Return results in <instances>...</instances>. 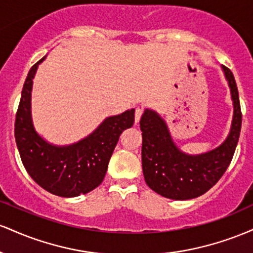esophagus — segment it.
<instances>
[{
  "mask_svg": "<svg viewBox=\"0 0 253 253\" xmlns=\"http://www.w3.org/2000/svg\"><path fill=\"white\" fill-rule=\"evenodd\" d=\"M144 113V109L140 108V107H136L135 108V113H134V120H135V124L139 123V120H140L141 115H143Z\"/></svg>",
  "mask_w": 253,
  "mask_h": 253,
  "instance_id": "34e87169",
  "label": "esophagus"
}]
</instances>
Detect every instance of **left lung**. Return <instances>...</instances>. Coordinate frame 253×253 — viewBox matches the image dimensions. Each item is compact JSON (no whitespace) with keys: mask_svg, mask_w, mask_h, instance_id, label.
Listing matches in <instances>:
<instances>
[{"mask_svg":"<svg viewBox=\"0 0 253 253\" xmlns=\"http://www.w3.org/2000/svg\"><path fill=\"white\" fill-rule=\"evenodd\" d=\"M222 70L231 89L233 120L228 136L216 149L196 156L182 152L163 119L145 109L140 120L143 172L146 184L159 195L172 200L195 199L215 185L227 170L239 140L242 110L233 74L223 65Z\"/></svg>","mask_w":253,"mask_h":253,"instance_id":"1","label":"left lung"}]
</instances>
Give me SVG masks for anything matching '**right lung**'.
Instances as JSON below:
<instances>
[{
	"label": "right lung",
	"mask_w": 253,
	"mask_h": 253,
	"mask_svg": "<svg viewBox=\"0 0 253 253\" xmlns=\"http://www.w3.org/2000/svg\"><path fill=\"white\" fill-rule=\"evenodd\" d=\"M42 58L28 72L15 118V141L22 164L34 182L53 195L75 197L103 181L119 136L134 124V109L109 117L91 134L68 146L47 143L34 129L31 114L33 78Z\"/></svg>",
	"instance_id": "1"
}]
</instances>
